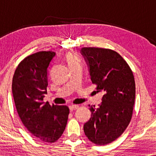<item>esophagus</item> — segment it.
Returning <instances> with one entry per match:
<instances>
[{"label": "esophagus", "instance_id": "obj_1", "mask_svg": "<svg viewBox=\"0 0 156 156\" xmlns=\"http://www.w3.org/2000/svg\"><path fill=\"white\" fill-rule=\"evenodd\" d=\"M69 107V109L70 110L73 111V110H76V108H78L79 106L78 105H73V104H72V105H70Z\"/></svg>", "mask_w": 156, "mask_h": 156}]
</instances>
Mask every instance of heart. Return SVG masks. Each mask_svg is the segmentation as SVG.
<instances>
[{
	"label": "heart",
	"mask_w": 156,
	"mask_h": 156,
	"mask_svg": "<svg viewBox=\"0 0 156 156\" xmlns=\"http://www.w3.org/2000/svg\"><path fill=\"white\" fill-rule=\"evenodd\" d=\"M67 62H69V64H72V63L76 62L75 59L74 58V57L72 56L71 54H68L67 55Z\"/></svg>",
	"instance_id": "obj_1"
}]
</instances>
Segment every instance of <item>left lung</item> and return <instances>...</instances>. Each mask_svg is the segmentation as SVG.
Listing matches in <instances>:
<instances>
[{
    "label": "left lung",
    "mask_w": 156,
    "mask_h": 156,
    "mask_svg": "<svg viewBox=\"0 0 156 156\" xmlns=\"http://www.w3.org/2000/svg\"><path fill=\"white\" fill-rule=\"evenodd\" d=\"M81 54L89 67L90 80L104 94L99 107L91 112L84 131L97 145L110 144L123 133L133 114L136 85L131 68L119 53L109 49L83 48Z\"/></svg>",
    "instance_id": "obj_1"
}]
</instances>
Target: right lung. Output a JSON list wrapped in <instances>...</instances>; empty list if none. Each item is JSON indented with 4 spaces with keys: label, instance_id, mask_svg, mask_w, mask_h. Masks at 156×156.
Segmentation results:
<instances>
[{
    "label": "right lung",
    "instance_id": "right-lung-1",
    "mask_svg": "<svg viewBox=\"0 0 156 156\" xmlns=\"http://www.w3.org/2000/svg\"><path fill=\"white\" fill-rule=\"evenodd\" d=\"M56 53L42 51L29 55L15 71L12 91L17 112L26 129L40 141L54 143L62 135L69 109L44 103L48 69Z\"/></svg>",
    "mask_w": 156,
    "mask_h": 156
}]
</instances>
